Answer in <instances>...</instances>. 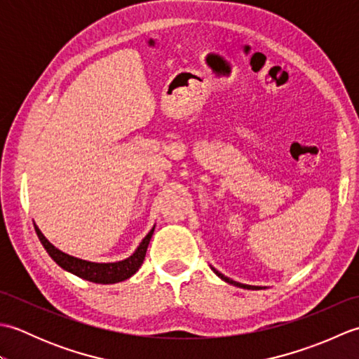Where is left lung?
Instances as JSON below:
<instances>
[{
	"instance_id": "8db88e82",
	"label": "left lung",
	"mask_w": 359,
	"mask_h": 359,
	"mask_svg": "<svg viewBox=\"0 0 359 359\" xmlns=\"http://www.w3.org/2000/svg\"><path fill=\"white\" fill-rule=\"evenodd\" d=\"M211 270L215 271L217 276L222 279V280H225V282H228V284H231V285H234V287H241V288H247V290H259L261 287H256V285H247V284H241V282H236V280H233V279H230V278H226V276H224L222 273H219L215 266H211Z\"/></svg>"
}]
</instances>
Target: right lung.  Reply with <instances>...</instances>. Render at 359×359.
Listing matches in <instances>:
<instances>
[{"instance_id":"add662e5","label":"right lung","mask_w":359,"mask_h":359,"mask_svg":"<svg viewBox=\"0 0 359 359\" xmlns=\"http://www.w3.org/2000/svg\"><path fill=\"white\" fill-rule=\"evenodd\" d=\"M34 226H35L38 239H40L44 250L48 251L53 261L62 266L63 270L69 271L81 279L95 282V284H116V282L126 280L128 278H131L133 274H135V271L140 269V265L144 261L149 241L156 228V225L151 228V231L144 236V239L140 242V245L137 247L134 253L129 257L123 259V261L98 264V262H89V261H85V259H79L67 253H63L62 250L53 247L52 243L44 238V234L40 231V228H38L35 224Z\"/></svg>"}]
</instances>
